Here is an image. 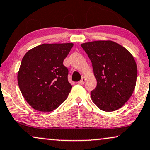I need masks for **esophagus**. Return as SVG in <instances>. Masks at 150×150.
<instances>
[{
    "mask_svg": "<svg viewBox=\"0 0 150 150\" xmlns=\"http://www.w3.org/2000/svg\"><path fill=\"white\" fill-rule=\"evenodd\" d=\"M85 81H86V78H85V77H82V79L80 80L79 82H78V83L81 84V85H83V84L85 83Z\"/></svg>",
    "mask_w": 150,
    "mask_h": 150,
    "instance_id": "34e87169",
    "label": "esophagus"
}]
</instances>
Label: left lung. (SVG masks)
Segmentation results:
<instances>
[{
    "label": "left lung",
    "mask_w": 150,
    "mask_h": 150,
    "mask_svg": "<svg viewBox=\"0 0 150 150\" xmlns=\"http://www.w3.org/2000/svg\"><path fill=\"white\" fill-rule=\"evenodd\" d=\"M91 60L97 81L91 91L92 100L105 111L120 109L127 102L135 88L137 67L132 54L111 41L81 44Z\"/></svg>",
    "instance_id": "8db88e82"
}]
</instances>
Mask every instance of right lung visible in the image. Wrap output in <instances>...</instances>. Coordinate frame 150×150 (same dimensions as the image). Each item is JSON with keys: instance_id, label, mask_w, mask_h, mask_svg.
I'll return each instance as SVG.
<instances>
[{"instance_id": "1", "label": "right lung", "mask_w": 150, "mask_h": 150, "mask_svg": "<svg viewBox=\"0 0 150 150\" xmlns=\"http://www.w3.org/2000/svg\"><path fill=\"white\" fill-rule=\"evenodd\" d=\"M73 46V43L42 44L23 57L18 73L19 88L36 110L50 112L67 98L72 86L63 61Z\"/></svg>"}]
</instances>
